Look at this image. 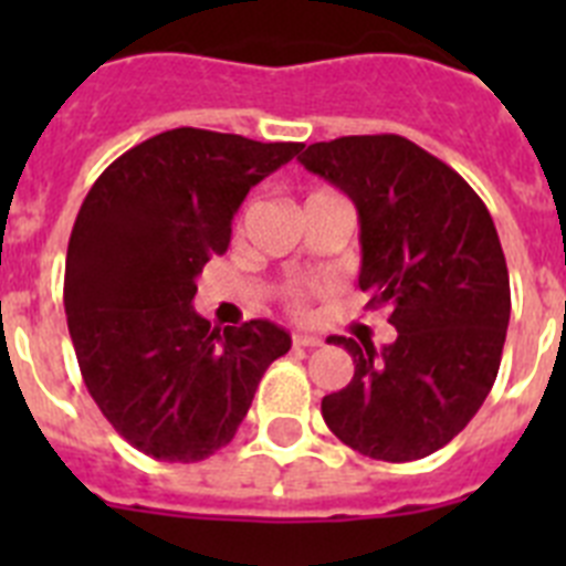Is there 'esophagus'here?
Segmentation results:
<instances>
[{"instance_id":"34e87169","label":"esophagus","mask_w":566,"mask_h":566,"mask_svg":"<svg viewBox=\"0 0 566 566\" xmlns=\"http://www.w3.org/2000/svg\"><path fill=\"white\" fill-rule=\"evenodd\" d=\"M292 343L294 348H317V345H323V339L314 337V334H292Z\"/></svg>"}]
</instances>
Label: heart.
I'll list each match as a JSON object with an SVG mask.
<instances>
[{
  "mask_svg": "<svg viewBox=\"0 0 566 566\" xmlns=\"http://www.w3.org/2000/svg\"><path fill=\"white\" fill-rule=\"evenodd\" d=\"M312 195H319V192H312ZM312 195H308V198H312ZM292 303H294V306H303V294H292Z\"/></svg>",
  "mask_w": 566,
  "mask_h": 566,
  "instance_id": "heart-1",
  "label": "heart"
}]
</instances>
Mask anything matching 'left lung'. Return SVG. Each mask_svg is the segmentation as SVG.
<instances>
[{"mask_svg":"<svg viewBox=\"0 0 566 566\" xmlns=\"http://www.w3.org/2000/svg\"><path fill=\"white\" fill-rule=\"evenodd\" d=\"M297 161L357 207L359 289L397 328L382 352L328 339L354 377L323 397V419L363 457H431L476 417L502 363L510 277L493 218L457 169L402 135H343Z\"/></svg>","mask_w":566,"mask_h":566,"instance_id":"left-lung-1","label":"left lung"}]
</instances>
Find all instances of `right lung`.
Wrapping results in <instances>:
<instances>
[{
  "mask_svg": "<svg viewBox=\"0 0 566 566\" xmlns=\"http://www.w3.org/2000/svg\"><path fill=\"white\" fill-rule=\"evenodd\" d=\"M306 144L178 127L115 158L76 214L64 312L90 397L133 448L201 462L238 433L292 337L269 319L212 328L195 280L249 189Z\"/></svg>",
  "mask_w": 566,
  "mask_h": 566,
  "instance_id": "right-lung-1",
  "label": "right lung"
}]
</instances>
